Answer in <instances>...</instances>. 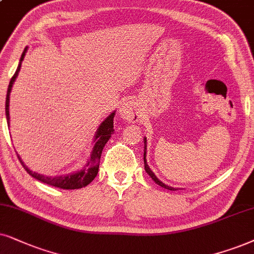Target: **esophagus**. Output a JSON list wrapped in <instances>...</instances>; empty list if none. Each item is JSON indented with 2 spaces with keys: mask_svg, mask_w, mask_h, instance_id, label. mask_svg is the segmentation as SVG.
Instances as JSON below:
<instances>
[{
  "mask_svg": "<svg viewBox=\"0 0 254 254\" xmlns=\"http://www.w3.org/2000/svg\"><path fill=\"white\" fill-rule=\"evenodd\" d=\"M120 116L124 121L132 122V123L138 121V118H139V110H138L137 105L134 104L133 101H127L121 105Z\"/></svg>",
  "mask_w": 254,
  "mask_h": 254,
  "instance_id": "obj_1",
  "label": "esophagus"
}]
</instances>
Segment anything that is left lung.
I'll use <instances>...</instances> for the list:
<instances>
[{
  "label": "left lung",
  "mask_w": 254,
  "mask_h": 254,
  "mask_svg": "<svg viewBox=\"0 0 254 254\" xmlns=\"http://www.w3.org/2000/svg\"><path fill=\"white\" fill-rule=\"evenodd\" d=\"M146 150H147V149H146V138H144V168H145V171H146L147 175H149L150 177L152 178V181H155L156 184H158L159 186H162V188L166 189V190H171V191H176V190H178V189L172 188V186L164 184V183L160 182L159 179L156 177V175H155V173L152 172V170L150 169V166L147 165V163H146V158H145V157H146Z\"/></svg>",
  "instance_id": "left-lung-1"
}]
</instances>
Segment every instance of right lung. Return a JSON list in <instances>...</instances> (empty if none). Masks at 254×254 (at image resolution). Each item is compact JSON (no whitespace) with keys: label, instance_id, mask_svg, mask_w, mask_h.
<instances>
[{"label":"right lung","instance_id":"right-lung-1","mask_svg":"<svg viewBox=\"0 0 254 254\" xmlns=\"http://www.w3.org/2000/svg\"><path fill=\"white\" fill-rule=\"evenodd\" d=\"M27 50H28V47L25 48L23 53H22L20 63H18L16 72L14 73V76L11 77L10 83H9V86H8L7 98H5V117H7L8 127H10V124H9L10 123V116H9V101H10V92L12 89V84H14L16 78H17L18 72H20L21 70L22 61H23L25 54H27ZM115 115H116V111L111 112V114L109 115V116L105 118V120L101 123V125L98 127V129L95 133L94 147H92L91 153H90V158L88 160V163H86V164L83 166V169L79 170V171L73 172V173H68V175L57 176V177H50V176L40 175V173L33 172L31 170H29L27 168V165H24V163L22 162L21 157L17 155L18 159H20L21 164L23 165L25 171H27L31 177H34L35 179H37V181H40L42 183H46L48 185L55 186V188L64 189V190H75V189L84 188V186L90 184V183L94 181L96 176H97L102 151H103L105 144L108 143V140L110 139L111 134L114 133L115 131L114 129Z\"/></svg>","mask_w":254,"mask_h":254}]
</instances>
